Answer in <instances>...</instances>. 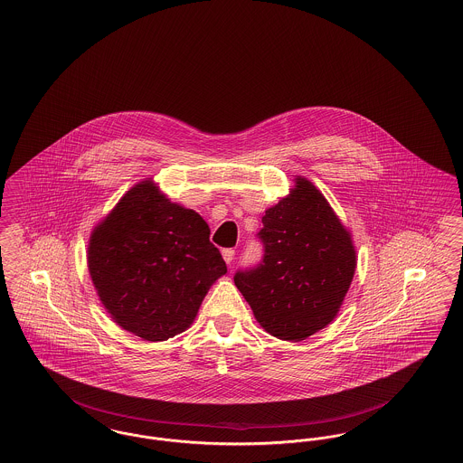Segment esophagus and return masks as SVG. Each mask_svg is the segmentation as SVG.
I'll list each match as a JSON object with an SVG mask.
<instances>
[{"label":"esophagus","instance_id":"1","mask_svg":"<svg viewBox=\"0 0 463 463\" xmlns=\"http://www.w3.org/2000/svg\"><path fill=\"white\" fill-rule=\"evenodd\" d=\"M234 255H236V251L232 250V248H225V250H222V257L229 265H231V261L234 260Z\"/></svg>","mask_w":463,"mask_h":463}]
</instances>
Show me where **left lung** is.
<instances>
[{
    "label": "left lung",
    "instance_id": "left-lung-1",
    "mask_svg": "<svg viewBox=\"0 0 463 463\" xmlns=\"http://www.w3.org/2000/svg\"><path fill=\"white\" fill-rule=\"evenodd\" d=\"M261 223L263 257L240 269L234 284L267 333L301 341L333 322L350 289L356 265L350 232L301 177Z\"/></svg>",
    "mask_w": 463,
    "mask_h": 463
}]
</instances>
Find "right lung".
<instances>
[{
	"label": "right lung",
	"mask_w": 463,
	"mask_h": 463,
	"mask_svg": "<svg viewBox=\"0 0 463 463\" xmlns=\"http://www.w3.org/2000/svg\"><path fill=\"white\" fill-rule=\"evenodd\" d=\"M94 288L111 318L146 341L185 331L210 286L227 272L208 223L141 183L94 229Z\"/></svg>",
	"instance_id": "1"
}]
</instances>
